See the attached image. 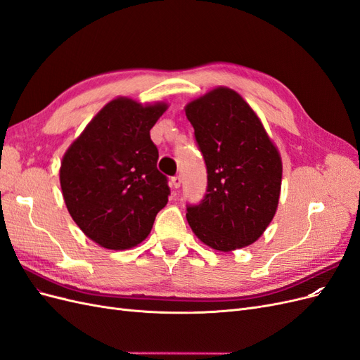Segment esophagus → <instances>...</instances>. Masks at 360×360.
I'll use <instances>...</instances> for the list:
<instances>
[{"label":"esophagus","mask_w":360,"mask_h":360,"mask_svg":"<svg viewBox=\"0 0 360 360\" xmlns=\"http://www.w3.org/2000/svg\"><path fill=\"white\" fill-rule=\"evenodd\" d=\"M171 184H172V188L179 189V188H180V184H181V177H180V176L172 177V179H171Z\"/></svg>","instance_id":"34e87169"}]
</instances>
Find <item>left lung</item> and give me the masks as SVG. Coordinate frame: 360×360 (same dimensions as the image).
Masks as SVG:
<instances>
[{
  "label": "left lung",
  "mask_w": 360,
  "mask_h": 360,
  "mask_svg": "<svg viewBox=\"0 0 360 360\" xmlns=\"http://www.w3.org/2000/svg\"><path fill=\"white\" fill-rule=\"evenodd\" d=\"M207 167V193L188 205L200 240L230 252L263 236L278 209L282 160L261 120L237 91L217 86L184 106Z\"/></svg>",
  "instance_id": "obj_1"
}]
</instances>
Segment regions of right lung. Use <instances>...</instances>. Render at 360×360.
<instances>
[{"instance_id": "add662e5", "label": "right lung", "mask_w": 360, "mask_h": 360, "mask_svg": "<svg viewBox=\"0 0 360 360\" xmlns=\"http://www.w3.org/2000/svg\"><path fill=\"white\" fill-rule=\"evenodd\" d=\"M165 102L130 97L108 102L63 156L60 184L72 219L106 249H130L146 240L169 188L158 169L150 129Z\"/></svg>"}]
</instances>
